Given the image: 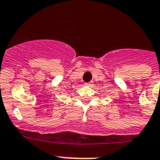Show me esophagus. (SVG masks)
<instances>
[{
    "mask_svg": "<svg viewBox=\"0 0 160 160\" xmlns=\"http://www.w3.org/2000/svg\"><path fill=\"white\" fill-rule=\"evenodd\" d=\"M92 83H84V85H85L86 87H91V86H92Z\"/></svg>",
    "mask_w": 160,
    "mask_h": 160,
    "instance_id": "esophagus-1",
    "label": "esophagus"
}]
</instances>
